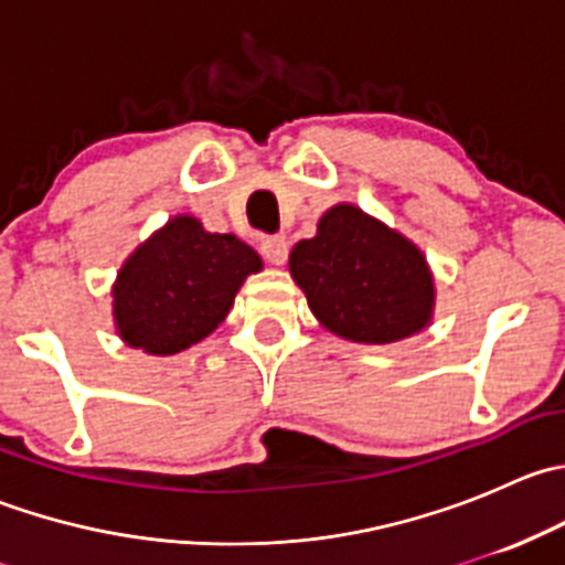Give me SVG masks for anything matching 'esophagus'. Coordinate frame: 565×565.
<instances>
[{"label": "esophagus", "instance_id": "esophagus-1", "mask_svg": "<svg viewBox=\"0 0 565 565\" xmlns=\"http://www.w3.org/2000/svg\"><path fill=\"white\" fill-rule=\"evenodd\" d=\"M262 256H265L270 265L281 267L284 262H287V256H289L287 241H284V237H278V235L276 237H265V241H262Z\"/></svg>", "mask_w": 565, "mask_h": 565}]
</instances>
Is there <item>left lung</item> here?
<instances>
[{
	"label": "left lung",
	"mask_w": 565,
	"mask_h": 565,
	"mask_svg": "<svg viewBox=\"0 0 565 565\" xmlns=\"http://www.w3.org/2000/svg\"><path fill=\"white\" fill-rule=\"evenodd\" d=\"M289 276L324 330L358 344H393L429 328L435 276L424 250L358 204L339 202L289 254Z\"/></svg>",
	"instance_id": "obj_1"
}]
</instances>
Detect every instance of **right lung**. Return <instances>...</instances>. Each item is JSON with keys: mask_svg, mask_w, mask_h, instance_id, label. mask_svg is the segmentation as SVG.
Instances as JSON below:
<instances>
[{"mask_svg": "<svg viewBox=\"0 0 565 565\" xmlns=\"http://www.w3.org/2000/svg\"><path fill=\"white\" fill-rule=\"evenodd\" d=\"M262 256L235 235L207 232L182 213L122 262L111 287L117 335L147 355H177L207 339Z\"/></svg>", "mask_w": 565, "mask_h": 565, "instance_id": "1", "label": "right lung"}]
</instances>
